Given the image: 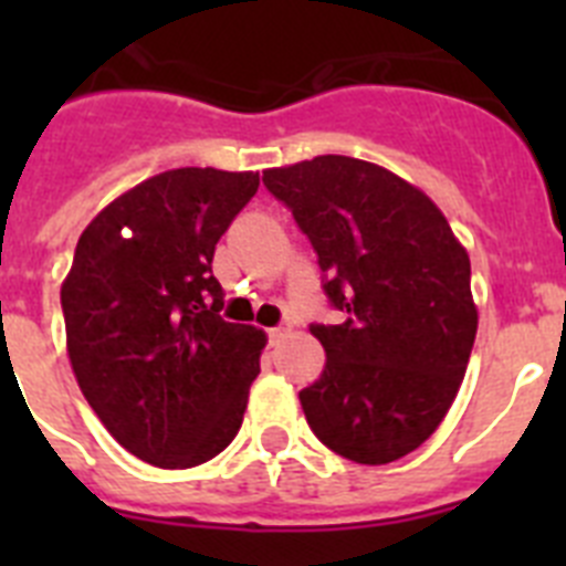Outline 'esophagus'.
<instances>
[{
  "mask_svg": "<svg viewBox=\"0 0 566 566\" xmlns=\"http://www.w3.org/2000/svg\"><path fill=\"white\" fill-rule=\"evenodd\" d=\"M283 337H286V328H283V326L269 328V343H272V345H277Z\"/></svg>",
  "mask_w": 566,
  "mask_h": 566,
  "instance_id": "obj_1",
  "label": "esophagus"
}]
</instances>
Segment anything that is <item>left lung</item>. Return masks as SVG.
I'll return each instance as SVG.
<instances>
[{
    "instance_id": "obj_1",
    "label": "left lung",
    "mask_w": 566,
    "mask_h": 566,
    "mask_svg": "<svg viewBox=\"0 0 566 566\" xmlns=\"http://www.w3.org/2000/svg\"><path fill=\"white\" fill-rule=\"evenodd\" d=\"M326 272L339 326H312L326 348L300 391L308 428L339 457L388 464L442 424L468 371L479 312L470 258L442 209L391 169L317 155L263 172Z\"/></svg>"
}]
</instances>
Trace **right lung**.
Returning <instances> with one entry per match:
<instances>
[{
    "instance_id": "add662e5",
    "label": "right lung",
    "mask_w": 566,
    "mask_h": 566,
    "mask_svg": "<svg viewBox=\"0 0 566 566\" xmlns=\"http://www.w3.org/2000/svg\"><path fill=\"white\" fill-rule=\"evenodd\" d=\"M258 172L184 167L87 223L62 283L67 357L115 442L155 468L209 462L240 431L266 334L221 317L214 247Z\"/></svg>"
}]
</instances>
